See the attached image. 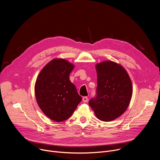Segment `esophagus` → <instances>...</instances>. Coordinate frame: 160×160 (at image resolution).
Returning <instances> with one entry per match:
<instances>
[{"label": "esophagus", "instance_id": "esophagus-1", "mask_svg": "<svg viewBox=\"0 0 160 160\" xmlns=\"http://www.w3.org/2000/svg\"><path fill=\"white\" fill-rule=\"evenodd\" d=\"M82 100H83V102H87V101H88V98H87V97H83V99H82Z\"/></svg>", "mask_w": 160, "mask_h": 160}]
</instances>
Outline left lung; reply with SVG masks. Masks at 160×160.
<instances>
[{"label":"left lung","instance_id":"1","mask_svg":"<svg viewBox=\"0 0 160 160\" xmlns=\"http://www.w3.org/2000/svg\"><path fill=\"white\" fill-rule=\"evenodd\" d=\"M96 96L88 101L98 119L109 122L120 117L128 108L132 95L130 78L120 64L106 61L96 65Z\"/></svg>","mask_w":160,"mask_h":160}]
</instances>
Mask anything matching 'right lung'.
I'll return each mask as SVG.
<instances>
[{"label": "right lung", "mask_w": 160, "mask_h": 160, "mask_svg": "<svg viewBox=\"0 0 160 160\" xmlns=\"http://www.w3.org/2000/svg\"><path fill=\"white\" fill-rule=\"evenodd\" d=\"M74 66L62 59H55L41 70L35 86L37 103L50 119L60 122L72 115L82 97L69 76Z\"/></svg>", "instance_id": "1"}]
</instances>
